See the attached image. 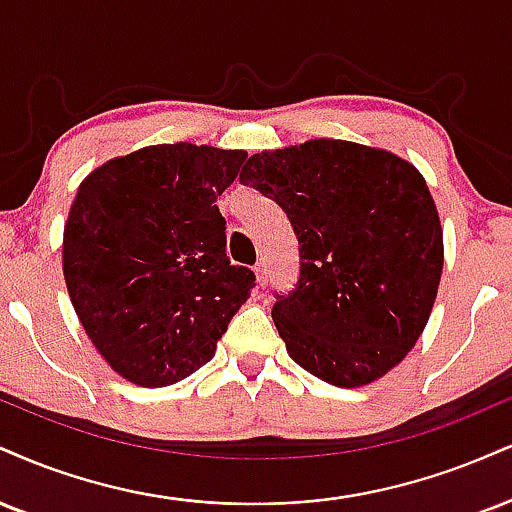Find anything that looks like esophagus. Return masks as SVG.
<instances>
[{
    "label": "esophagus",
    "mask_w": 512,
    "mask_h": 512,
    "mask_svg": "<svg viewBox=\"0 0 512 512\" xmlns=\"http://www.w3.org/2000/svg\"><path fill=\"white\" fill-rule=\"evenodd\" d=\"M255 279H257V283H260V286H267V283H269V272H267V264H264V262L255 264Z\"/></svg>",
    "instance_id": "esophagus-1"
}]
</instances>
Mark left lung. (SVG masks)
<instances>
[{"label":"left lung","instance_id":"1","mask_svg":"<svg viewBox=\"0 0 512 512\" xmlns=\"http://www.w3.org/2000/svg\"><path fill=\"white\" fill-rule=\"evenodd\" d=\"M291 219L300 281L272 319L288 355L355 389L415 348L443 272V229L427 181L381 147L317 138L252 155L240 174Z\"/></svg>","mask_w":512,"mask_h":512}]
</instances>
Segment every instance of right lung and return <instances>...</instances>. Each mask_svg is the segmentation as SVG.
<instances>
[{
	"label": "right lung",
	"mask_w": 512,
	"mask_h": 512,
	"mask_svg": "<svg viewBox=\"0 0 512 512\" xmlns=\"http://www.w3.org/2000/svg\"><path fill=\"white\" fill-rule=\"evenodd\" d=\"M245 150L150 145L78 186L61 245L73 310L107 365L159 389L207 365L255 274L226 257L214 205Z\"/></svg>",
	"instance_id": "obj_1"
}]
</instances>
